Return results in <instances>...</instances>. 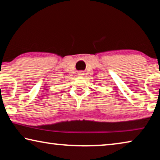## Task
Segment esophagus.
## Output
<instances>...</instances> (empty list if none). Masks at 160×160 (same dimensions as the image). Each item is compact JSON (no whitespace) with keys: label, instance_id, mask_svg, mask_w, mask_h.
<instances>
[{"label":"esophagus","instance_id":"obj_1","mask_svg":"<svg viewBox=\"0 0 160 160\" xmlns=\"http://www.w3.org/2000/svg\"><path fill=\"white\" fill-rule=\"evenodd\" d=\"M79 75H80V76H82V75H83V73H82V72H80V73H79Z\"/></svg>","mask_w":160,"mask_h":160}]
</instances>
